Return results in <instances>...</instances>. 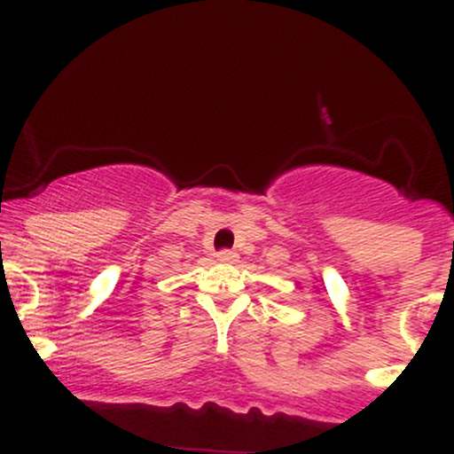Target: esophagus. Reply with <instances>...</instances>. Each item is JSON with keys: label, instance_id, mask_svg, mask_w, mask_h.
<instances>
[{"label": "esophagus", "instance_id": "34e87169", "mask_svg": "<svg viewBox=\"0 0 454 454\" xmlns=\"http://www.w3.org/2000/svg\"><path fill=\"white\" fill-rule=\"evenodd\" d=\"M237 258H239V254L234 252V249H222V252H217V260H220V262L232 264V262H237Z\"/></svg>", "mask_w": 454, "mask_h": 454}]
</instances>
